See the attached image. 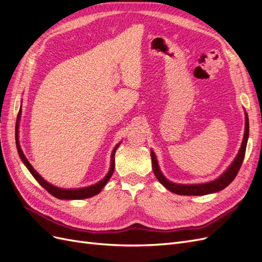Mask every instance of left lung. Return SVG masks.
I'll return each instance as SVG.
<instances>
[{
    "instance_id": "1",
    "label": "left lung",
    "mask_w": 262,
    "mask_h": 262,
    "mask_svg": "<svg viewBox=\"0 0 262 262\" xmlns=\"http://www.w3.org/2000/svg\"><path fill=\"white\" fill-rule=\"evenodd\" d=\"M248 136H249V120H248V115L245 113V133H244V139L242 142V146L238 150V154H237V156L235 157L233 163L228 166V168L215 180L204 182V184H195V185L175 184V182L168 180L163 175V172L160 169V166H158L156 155L152 149L150 150V157H152L153 171L155 173L156 178L158 179V181H160L166 189H168L169 191L176 193V194L204 195V194L219 192V191H221V190H223L224 188H226L229 184H231V182L235 179L237 173H238V170L241 168V166L244 161V157H245Z\"/></svg>"
}]
</instances>
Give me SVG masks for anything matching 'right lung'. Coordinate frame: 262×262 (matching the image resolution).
Returning a JSON list of instances; mask_svg holds the SVG:
<instances>
[{
    "label": "right lung",
    "mask_w": 262,
    "mask_h": 262,
    "mask_svg": "<svg viewBox=\"0 0 262 262\" xmlns=\"http://www.w3.org/2000/svg\"><path fill=\"white\" fill-rule=\"evenodd\" d=\"M20 120V110H19V114L17 117V124H16V146H17V152L18 155L20 157L21 162L25 164V166L27 167V169L30 171L31 175L34 176V178L47 191H48L50 194H52L53 196L58 198V199H62V200H80V199H87V198H91L98 194L102 188L106 186V184L108 182V180L110 179V177L113 176L114 173V169H115V154H116V150L120 145V142L115 146V148L113 149L112 152V160H110V168L107 175L102 178L101 180H99L98 182H96L95 185L89 186V187H84V188H77V189H64V188H59L57 186H53L51 185L50 182L46 181L39 173L34 169L33 166L28 162V160L26 158V156L24 155L21 147L19 145V141H18V123Z\"/></svg>",
    "instance_id": "right-lung-1"
}]
</instances>
